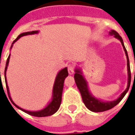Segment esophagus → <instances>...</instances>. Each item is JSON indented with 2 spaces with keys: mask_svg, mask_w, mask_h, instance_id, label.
Returning <instances> with one entry per match:
<instances>
[{
  "mask_svg": "<svg viewBox=\"0 0 135 135\" xmlns=\"http://www.w3.org/2000/svg\"><path fill=\"white\" fill-rule=\"evenodd\" d=\"M74 70H75V66L74 64H69V65L68 66V71H69V74L70 75H71L74 73Z\"/></svg>",
  "mask_w": 135,
  "mask_h": 135,
  "instance_id": "1",
  "label": "esophagus"
}]
</instances>
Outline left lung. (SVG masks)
I'll return each instance as SVG.
<instances>
[{
	"label": "left lung",
	"instance_id": "8db88e82",
	"mask_svg": "<svg viewBox=\"0 0 135 135\" xmlns=\"http://www.w3.org/2000/svg\"><path fill=\"white\" fill-rule=\"evenodd\" d=\"M110 34L113 35L116 38L119 39L121 44L123 47L124 50L126 52V57H127V61H128V87L126 90L124 91L121 94V95L120 96L118 99H117L116 100L113 101V102H104L102 101L99 100L97 99L94 98V97H92L91 94L90 93L88 90V84L85 80L83 78V76L81 75V72L79 69L76 70V74H74V78H75V82L76 83V85L78 87V88L80 90V94H81V97H82L83 102L85 105V107L90 110L91 111L93 112H102V111H107L109 109H112L113 107L118 104L120 101L123 99L125 95L126 94L127 92L128 91L130 86V82H131V72H130V61H129V58H128V52L126 50V47L123 44V41L122 39L121 36L118 34V33L116 32L115 31L111 30L110 31ZM135 75V72H134Z\"/></svg>",
	"mask_w": 135,
	"mask_h": 135
}]
</instances>
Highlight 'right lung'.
I'll list each match as a JSON object with an SVG mask.
<instances>
[{
  "instance_id": "1",
  "label": "right lung",
  "mask_w": 135,
  "mask_h": 135,
  "mask_svg": "<svg viewBox=\"0 0 135 135\" xmlns=\"http://www.w3.org/2000/svg\"><path fill=\"white\" fill-rule=\"evenodd\" d=\"M38 32V31H31V32H25L23 33H21V34L17 36V38L13 41L12 44H14V43L16 42V41H17L18 39L20 38H21V37L24 36H26V35L34 34V33H37ZM12 47V45L11 46V47ZM9 57H10V55L8 56V58H7V61H6V66H5V84H6V88H7V94H8V97H9V99L11 100V102L17 108L20 109V110H22V111H24V112L28 113V114H29V115H31L36 116V117H45V116H49V115H52V114H54L55 113H56L57 111V110L59 109V107H60V104H61V94H62V90H63L64 80H65V78H66L68 76V75H69V73H68L67 71V68H64V69H63L62 70H61V71L58 73V74H57V77H56V79H55V85H54V87H53V97L52 102L45 107V109H43V110H41V111H26V110H24V109L19 107L17 105H16L13 102V101L12 100L11 97L9 96V89H8V86H7V80H6V76H5V73H6L7 66H8V63H9Z\"/></svg>"
}]
</instances>
